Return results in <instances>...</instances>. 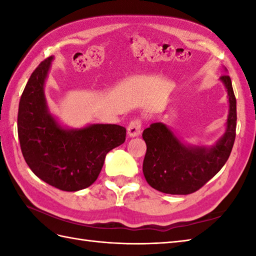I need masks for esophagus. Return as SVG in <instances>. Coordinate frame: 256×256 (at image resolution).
<instances>
[{"mask_svg": "<svg viewBox=\"0 0 256 256\" xmlns=\"http://www.w3.org/2000/svg\"><path fill=\"white\" fill-rule=\"evenodd\" d=\"M140 128H142V122L138 118H134L133 121L130 122L128 126V134L130 138L138 136L140 134Z\"/></svg>", "mask_w": 256, "mask_h": 256, "instance_id": "1", "label": "esophagus"}]
</instances>
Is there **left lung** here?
<instances>
[{
	"label": "left lung",
	"instance_id": "8db88e82",
	"mask_svg": "<svg viewBox=\"0 0 256 256\" xmlns=\"http://www.w3.org/2000/svg\"><path fill=\"white\" fill-rule=\"evenodd\" d=\"M220 81L228 92L229 114L226 132L216 144H184L162 122L152 123L144 130L142 136L146 143V154L143 172L150 187L164 194H192L208 182L226 162L236 140V100L229 76L224 74Z\"/></svg>",
	"mask_w": 256,
	"mask_h": 256
}]
</instances>
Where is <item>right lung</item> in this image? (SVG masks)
Wrapping results in <instances>:
<instances>
[{
    "label": "right lung",
    "instance_id": "obj_1",
    "mask_svg": "<svg viewBox=\"0 0 256 256\" xmlns=\"http://www.w3.org/2000/svg\"><path fill=\"white\" fill-rule=\"evenodd\" d=\"M54 57L40 64L20 96L18 132L27 165L42 182L64 192H78L94 184L106 154L124 143L126 130L116 124L62 126L50 112L45 81Z\"/></svg>",
    "mask_w": 256,
    "mask_h": 256
}]
</instances>
